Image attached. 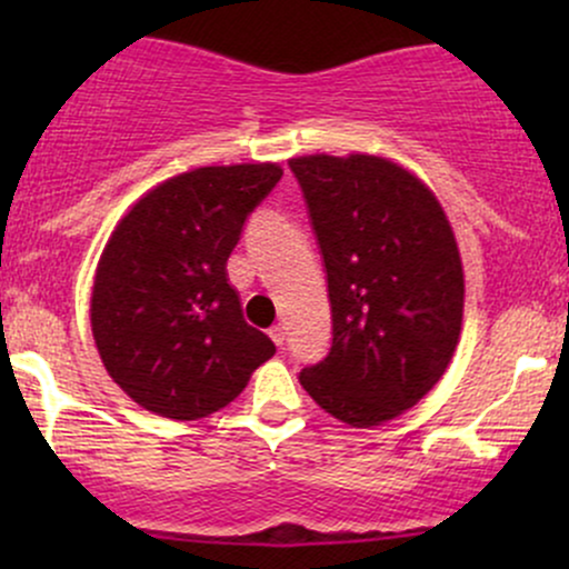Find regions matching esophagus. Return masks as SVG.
Returning <instances> with one entry per match:
<instances>
[{
    "label": "esophagus",
    "mask_w": 569,
    "mask_h": 569,
    "mask_svg": "<svg viewBox=\"0 0 569 569\" xmlns=\"http://www.w3.org/2000/svg\"><path fill=\"white\" fill-rule=\"evenodd\" d=\"M270 337H272V342L278 345V348H283V342H286V326L283 323H276L270 329Z\"/></svg>",
    "instance_id": "obj_1"
}]
</instances>
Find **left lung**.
Returning <instances> with one entry per match:
<instances>
[{
	"mask_svg": "<svg viewBox=\"0 0 569 569\" xmlns=\"http://www.w3.org/2000/svg\"><path fill=\"white\" fill-rule=\"evenodd\" d=\"M321 248L331 348L299 382L352 428L403 415L441 380L460 339L462 262L436 194L375 154L289 160Z\"/></svg>",
	"mask_w": 569,
	"mask_h": 569,
	"instance_id": "1",
	"label": "left lung"
}]
</instances>
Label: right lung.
Here are the masks:
<instances>
[{
  "label": "right lung",
  "instance_id": "add662e5",
  "mask_svg": "<svg viewBox=\"0 0 569 569\" xmlns=\"http://www.w3.org/2000/svg\"><path fill=\"white\" fill-rule=\"evenodd\" d=\"M276 162L208 166L147 192L114 227L96 270L90 326L109 377L171 420L224 409L276 345L246 323L227 259Z\"/></svg>",
  "mask_w": 569,
  "mask_h": 569
}]
</instances>
